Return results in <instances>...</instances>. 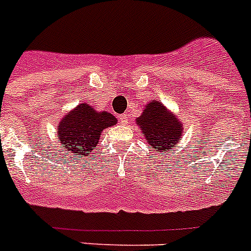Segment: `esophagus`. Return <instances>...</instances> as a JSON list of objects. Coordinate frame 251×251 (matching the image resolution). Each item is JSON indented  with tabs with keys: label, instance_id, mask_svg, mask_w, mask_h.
Listing matches in <instances>:
<instances>
[{
	"label": "esophagus",
	"instance_id": "obj_1",
	"mask_svg": "<svg viewBox=\"0 0 251 251\" xmlns=\"http://www.w3.org/2000/svg\"><path fill=\"white\" fill-rule=\"evenodd\" d=\"M119 122L122 124H127L129 122V115L128 114H121L119 115Z\"/></svg>",
	"mask_w": 251,
	"mask_h": 251
}]
</instances>
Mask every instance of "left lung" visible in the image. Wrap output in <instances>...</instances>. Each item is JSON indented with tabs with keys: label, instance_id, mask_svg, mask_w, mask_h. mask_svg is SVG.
Returning a JSON list of instances; mask_svg holds the SVG:
<instances>
[{
	"label": "left lung",
	"instance_id": "8db88e82",
	"mask_svg": "<svg viewBox=\"0 0 251 251\" xmlns=\"http://www.w3.org/2000/svg\"><path fill=\"white\" fill-rule=\"evenodd\" d=\"M148 146L159 154L171 152L182 138L183 123L174 112L168 110L158 100L148 101L143 112L136 119Z\"/></svg>",
	"mask_w": 251,
	"mask_h": 251
}]
</instances>
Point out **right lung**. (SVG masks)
<instances>
[{
    "label": "right lung",
    "mask_w": 251,
    "mask_h": 251,
    "mask_svg": "<svg viewBox=\"0 0 251 251\" xmlns=\"http://www.w3.org/2000/svg\"><path fill=\"white\" fill-rule=\"evenodd\" d=\"M118 123L112 113L97 110L88 103H80L66 113L56 126V136L66 152L86 157L98 146L101 133Z\"/></svg>",
    "instance_id": "right-lung-1"
}]
</instances>
